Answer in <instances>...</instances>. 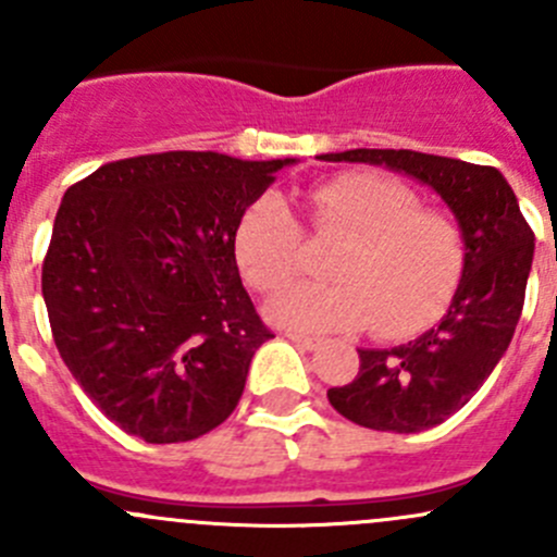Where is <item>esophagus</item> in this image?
I'll return each instance as SVG.
<instances>
[{"label": "esophagus", "mask_w": 557, "mask_h": 557, "mask_svg": "<svg viewBox=\"0 0 557 557\" xmlns=\"http://www.w3.org/2000/svg\"><path fill=\"white\" fill-rule=\"evenodd\" d=\"M288 339L294 342V345L299 347V350H314V347H318V339H314V336H305V334H288Z\"/></svg>", "instance_id": "34e87169"}]
</instances>
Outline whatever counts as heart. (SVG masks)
Instances as JSON below:
<instances>
[{
    "mask_svg": "<svg viewBox=\"0 0 557 557\" xmlns=\"http://www.w3.org/2000/svg\"><path fill=\"white\" fill-rule=\"evenodd\" d=\"M314 237L342 239L325 285H296L269 318L296 331L369 329L404 339L429 329L453 301L466 269V239L442 212L420 210L412 188L374 172H347L301 196ZM234 261L258 294L294 283L305 237L277 196H258L234 226Z\"/></svg>",
    "mask_w": 557,
    "mask_h": 557,
    "instance_id": "heart-1",
    "label": "heart"
}]
</instances>
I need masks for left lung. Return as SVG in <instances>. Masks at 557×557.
Returning a JSON list of instances; mask_svg holds the SVG:
<instances>
[{
  "label": "left lung",
  "instance_id": "1",
  "mask_svg": "<svg viewBox=\"0 0 557 557\" xmlns=\"http://www.w3.org/2000/svg\"><path fill=\"white\" fill-rule=\"evenodd\" d=\"M323 159L387 166L420 180L445 199L463 232V280L442 323L391 350H358V377L329 391L331 407L363 429H434L480 391L512 342L533 261L531 226L493 166L418 150L358 148Z\"/></svg>",
  "mask_w": 557,
  "mask_h": 557
}]
</instances>
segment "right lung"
<instances>
[{"instance_id":"add662e5","label":"right lung","mask_w":557,"mask_h":557,"mask_svg":"<svg viewBox=\"0 0 557 557\" xmlns=\"http://www.w3.org/2000/svg\"><path fill=\"white\" fill-rule=\"evenodd\" d=\"M296 159L137 156L72 185L42 261L50 331L72 377L126 434L190 442L245 391L261 323L234 226Z\"/></svg>"}]
</instances>
